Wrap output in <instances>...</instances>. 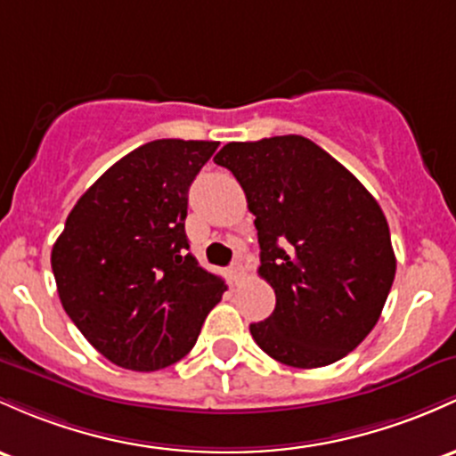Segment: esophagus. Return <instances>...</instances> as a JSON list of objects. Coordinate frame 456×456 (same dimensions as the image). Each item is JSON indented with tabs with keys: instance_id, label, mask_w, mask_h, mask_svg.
Listing matches in <instances>:
<instances>
[{
	"instance_id": "esophagus-1",
	"label": "esophagus",
	"mask_w": 456,
	"mask_h": 456,
	"mask_svg": "<svg viewBox=\"0 0 456 456\" xmlns=\"http://www.w3.org/2000/svg\"><path fill=\"white\" fill-rule=\"evenodd\" d=\"M244 277V268H242V264L240 262H236V264H232V266H229V279H232L233 283H238L240 279Z\"/></svg>"
}]
</instances>
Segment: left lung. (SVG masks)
Instances as JSON below:
<instances>
[{
	"instance_id": "left-lung-1",
	"label": "left lung",
	"mask_w": 456,
	"mask_h": 456,
	"mask_svg": "<svg viewBox=\"0 0 456 456\" xmlns=\"http://www.w3.org/2000/svg\"><path fill=\"white\" fill-rule=\"evenodd\" d=\"M214 162L247 194L259 240V274L277 297L251 324L257 346L292 368L346 357L372 331L396 274L381 205L309 138L229 142Z\"/></svg>"
}]
</instances>
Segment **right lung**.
Returning a JSON list of instances; mask_svg holds the SVG:
<instances>
[{"label":"right lung","mask_w":456,"mask_h":456,"mask_svg":"<svg viewBox=\"0 0 456 456\" xmlns=\"http://www.w3.org/2000/svg\"><path fill=\"white\" fill-rule=\"evenodd\" d=\"M218 142L164 138L108 168L53 244L60 303L117 366L153 372L192 350L227 285L188 253V188Z\"/></svg>","instance_id":"right-lung-1"}]
</instances>
